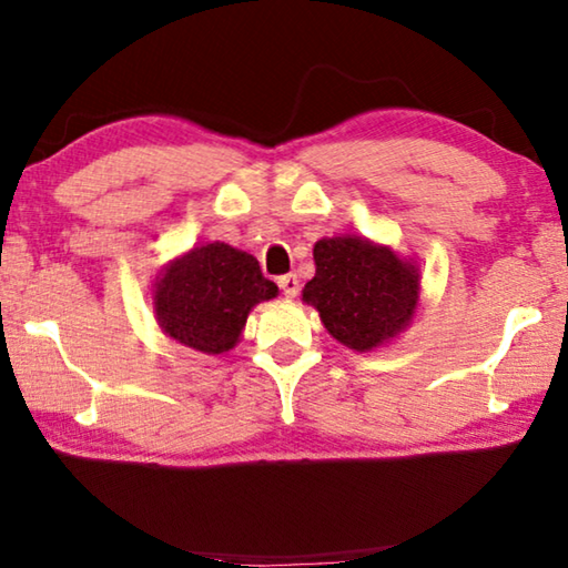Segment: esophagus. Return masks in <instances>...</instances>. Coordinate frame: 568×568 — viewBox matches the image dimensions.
<instances>
[{
    "mask_svg": "<svg viewBox=\"0 0 568 568\" xmlns=\"http://www.w3.org/2000/svg\"><path fill=\"white\" fill-rule=\"evenodd\" d=\"M277 285H281V291H283L287 297H295L297 291H301V281H297L295 273H287V275L277 277Z\"/></svg>",
    "mask_w": 568,
    "mask_h": 568,
    "instance_id": "1",
    "label": "esophagus"
}]
</instances>
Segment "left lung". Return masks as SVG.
<instances>
[{
    "instance_id": "8db88e82",
    "label": "left lung",
    "mask_w": 568,
    "mask_h": 568,
    "mask_svg": "<svg viewBox=\"0 0 568 568\" xmlns=\"http://www.w3.org/2000/svg\"><path fill=\"white\" fill-rule=\"evenodd\" d=\"M303 301L315 305L335 341L371 351L406 328L418 303V271L388 247L361 237H323Z\"/></svg>"
}]
</instances>
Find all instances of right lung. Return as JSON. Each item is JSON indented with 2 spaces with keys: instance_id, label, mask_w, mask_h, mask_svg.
<instances>
[{
  "instance_id": "right-lung-1",
  "label": "right lung",
  "mask_w": 568,
  "mask_h": 568,
  "mask_svg": "<svg viewBox=\"0 0 568 568\" xmlns=\"http://www.w3.org/2000/svg\"><path fill=\"white\" fill-rule=\"evenodd\" d=\"M275 295L277 285L267 281L253 255L210 243L192 247L162 273L155 311L170 338L215 355L237 343L250 307Z\"/></svg>"
}]
</instances>
